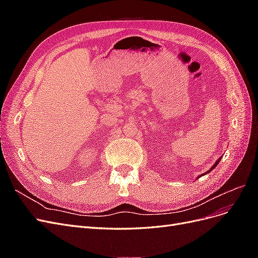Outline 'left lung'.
I'll use <instances>...</instances> for the list:
<instances>
[{
	"label": "left lung",
	"instance_id": "8db88e82",
	"mask_svg": "<svg viewBox=\"0 0 258 258\" xmlns=\"http://www.w3.org/2000/svg\"><path fill=\"white\" fill-rule=\"evenodd\" d=\"M221 159H222V157H221V158H220V159H218V160H217V161H216V162H215V165H214V166H213V167H212V168H211V169H210V171H208V172H206V173H210V172H211V171H212V170H213V169H214V168H215V167H216V166H217V163H218V162H220V161H221ZM206 173H205V174H206Z\"/></svg>",
	"mask_w": 258,
	"mask_h": 258
}]
</instances>
